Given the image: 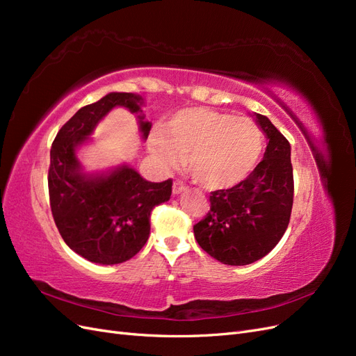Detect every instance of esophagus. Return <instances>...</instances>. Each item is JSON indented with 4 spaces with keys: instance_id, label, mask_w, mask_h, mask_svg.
I'll return each instance as SVG.
<instances>
[{
    "instance_id": "obj_1",
    "label": "esophagus",
    "mask_w": 356,
    "mask_h": 356,
    "mask_svg": "<svg viewBox=\"0 0 356 356\" xmlns=\"http://www.w3.org/2000/svg\"><path fill=\"white\" fill-rule=\"evenodd\" d=\"M186 188H187V187H186L184 182L177 179V181L174 182V187H172V191H174V195H179V193H182Z\"/></svg>"
}]
</instances>
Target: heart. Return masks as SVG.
I'll return each instance as SVG.
<instances>
[{
    "mask_svg": "<svg viewBox=\"0 0 356 356\" xmlns=\"http://www.w3.org/2000/svg\"><path fill=\"white\" fill-rule=\"evenodd\" d=\"M149 149L161 168L186 169L207 190H225L243 181L263 152V132L251 118L207 106L172 115L163 132H153Z\"/></svg>",
    "mask_w": 356,
    "mask_h": 356,
    "instance_id": "heart-1",
    "label": "heart"
}]
</instances>
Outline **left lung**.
Masks as SVG:
<instances>
[{
    "mask_svg": "<svg viewBox=\"0 0 356 356\" xmlns=\"http://www.w3.org/2000/svg\"><path fill=\"white\" fill-rule=\"evenodd\" d=\"M255 122L268 144L263 160L239 184L212 191L211 211L193 230L203 251L229 266H245L270 252L284 236L293 209L291 145L266 115Z\"/></svg>",
    "mask_w": 356,
    "mask_h": 356,
    "instance_id": "left-lung-1",
    "label": "left lung"
}]
</instances>
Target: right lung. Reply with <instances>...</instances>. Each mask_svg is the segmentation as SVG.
I'll list each match as a JSON object with an SVG mask.
<instances>
[{
  "label": "right lung",
  "instance_id": "add662e5",
  "mask_svg": "<svg viewBox=\"0 0 356 356\" xmlns=\"http://www.w3.org/2000/svg\"><path fill=\"white\" fill-rule=\"evenodd\" d=\"M143 98L113 92L86 105L60 127L50 149L49 196L53 220L62 239L86 260L118 264L131 260L149 236V217L172 195V179L149 182L134 168L118 166L106 174H84L77 147L89 139L115 106L141 111ZM147 139L152 123L138 115Z\"/></svg>",
  "mask_w": 356,
  "mask_h": 356
}]
</instances>
